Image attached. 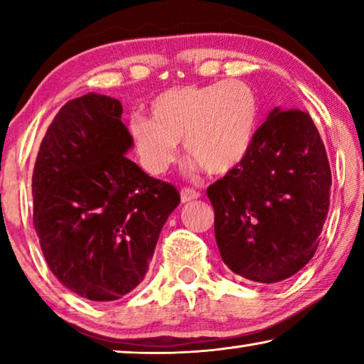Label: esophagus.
<instances>
[{"instance_id": "obj_1", "label": "esophagus", "mask_w": 364, "mask_h": 364, "mask_svg": "<svg viewBox=\"0 0 364 364\" xmlns=\"http://www.w3.org/2000/svg\"><path fill=\"white\" fill-rule=\"evenodd\" d=\"M200 194L197 193L196 189H193V188H183L181 189V202H189V200H194V199H197V197H199Z\"/></svg>"}]
</instances>
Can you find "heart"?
Listing matches in <instances>:
<instances>
[{"mask_svg": "<svg viewBox=\"0 0 364 364\" xmlns=\"http://www.w3.org/2000/svg\"><path fill=\"white\" fill-rule=\"evenodd\" d=\"M149 110L151 117L134 115L128 130L139 164L152 175L175 162L180 139L207 173H230L249 156L260 112L255 91L237 80L175 86L154 97Z\"/></svg>", "mask_w": 364, "mask_h": 364, "instance_id": "heart-1", "label": "heart"}]
</instances>
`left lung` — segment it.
<instances>
[{
	"label": "left lung",
	"instance_id": "8db88e82",
	"mask_svg": "<svg viewBox=\"0 0 364 364\" xmlns=\"http://www.w3.org/2000/svg\"><path fill=\"white\" fill-rule=\"evenodd\" d=\"M331 184L328 154L310 114L274 107L244 162L207 188L226 267L263 284L300 271L318 249Z\"/></svg>",
	"mask_w": 364,
	"mask_h": 364
}]
</instances>
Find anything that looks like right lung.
<instances>
[{
	"mask_svg": "<svg viewBox=\"0 0 364 364\" xmlns=\"http://www.w3.org/2000/svg\"><path fill=\"white\" fill-rule=\"evenodd\" d=\"M122 104L88 93L63 106L40 144L33 226L53 274L95 301L132 292L149 269L159 234L180 204L173 184L125 154L133 141Z\"/></svg>",
	"mask_w": 364,
	"mask_h": 364,
	"instance_id": "right-lung-1",
	"label": "right lung"
}]
</instances>
